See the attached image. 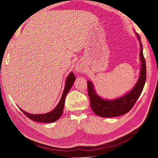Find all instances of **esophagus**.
<instances>
[{"label": "esophagus", "mask_w": 158, "mask_h": 158, "mask_svg": "<svg viewBox=\"0 0 158 158\" xmlns=\"http://www.w3.org/2000/svg\"><path fill=\"white\" fill-rule=\"evenodd\" d=\"M76 70L78 73H83L85 70V66L82 62H78L76 64Z\"/></svg>", "instance_id": "esophagus-1"}]
</instances>
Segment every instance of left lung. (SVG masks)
Segmentation results:
<instances>
[{"label": "left lung", "instance_id": "obj_1", "mask_svg": "<svg viewBox=\"0 0 158 158\" xmlns=\"http://www.w3.org/2000/svg\"><path fill=\"white\" fill-rule=\"evenodd\" d=\"M140 45V57L141 69L140 77L136 85L130 92L123 96L112 100H107L99 97L95 93L94 84L91 81H88V92L90 99V106L93 111L102 117H113L126 114L132 108L144 88L146 79V61L143 55V48L140 37L136 33Z\"/></svg>", "mask_w": 158, "mask_h": 158}]
</instances>
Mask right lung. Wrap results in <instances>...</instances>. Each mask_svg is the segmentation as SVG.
Wrapping results in <instances>:
<instances>
[{
    "mask_svg": "<svg viewBox=\"0 0 158 158\" xmlns=\"http://www.w3.org/2000/svg\"><path fill=\"white\" fill-rule=\"evenodd\" d=\"M75 80H76V77L74 76V74L73 72H71V73L69 74V75L67 76V78L66 80L64 89L63 92V95H62L60 102L52 111L45 114H35L28 113L21 109H20L23 112V114H26V117H27L28 118H30L31 120L33 121H36L39 123H53L57 121L60 117L62 114H63L66 96L69 93L71 87L73 86Z\"/></svg>",
    "mask_w": 158,
    "mask_h": 158,
    "instance_id": "1",
    "label": "right lung"
}]
</instances>
